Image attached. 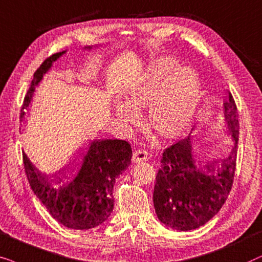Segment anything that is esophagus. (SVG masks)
<instances>
[{
	"label": "esophagus",
	"instance_id": "1",
	"mask_svg": "<svg viewBox=\"0 0 262 262\" xmlns=\"http://www.w3.org/2000/svg\"><path fill=\"white\" fill-rule=\"evenodd\" d=\"M133 162L134 163H140V162H145V160L148 159V153L145 151V149H135L134 155H133Z\"/></svg>",
	"mask_w": 262,
	"mask_h": 262
}]
</instances>
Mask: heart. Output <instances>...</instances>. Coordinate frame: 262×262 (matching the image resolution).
Wrapping results in <instances>:
<instances>
[{
	"mask_svg": "<svg viewBox=\"0 0 262 262\" xmlns=\"http://www.w3.org/2000/svg\"><path fill=\"white\" fill-rule=\"evenodd\" d=\"M200 80L173 57H163L149 67L147 74L128 92L127 100L115 103V114L128 127L138 120L136 109H149V122L164 137L182 133L190 123L199 98Z\"/></svg>",
	"mask_w": 262,
	"mask_h": 262,
	"instance_id": "heart-1",
	"label": "heart"
}]
</instances>
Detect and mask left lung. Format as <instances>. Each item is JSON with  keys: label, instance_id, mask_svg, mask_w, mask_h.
Here are the masks:
<instances>
[{"label": "left lung", "instance_id": "1", "mask_svg": "<svg viewBox=\"0 0 262 262\" xmlns=\"http://www.w3.org/2000/svg\"><path fill=\"white\" fill-rule=\"evenodd\" d=\"M223 120L232 139L226 157L201 165L195 159L191 135L163 153L153 204L157 217L169 228L189 231L205 225L218 213L231 190L238 142V115L231 93L223 104Z\"/></svg>", "mask_w": 262, "mask_h": 262}]
</instances>
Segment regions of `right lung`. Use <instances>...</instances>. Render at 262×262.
I'll return each instance as SVG.
<instances>
[{
  "instance_id": "1",
  "label": "right lung",
  "mask_w": 262,
  "mask_h": 262,
  "mask_svg": "<svg viewBox=\"0 0 262 262\" xmlns=\"http://www.w3.org/2000/svg\"><path fill=\"white\" fill-rule=\"evenodd\" d=\"M102 47H85L83 50ZM67 50L47 58L34 73L24 100L20 118L32 100L36 87ZM132 147L129 142L117 139L93 140L73 166L55 175H47L23 153L24 166L31 188L41 204L60 224L68 229L89 230L103 224L114 210L115 181L130 165Z\"/></svg>"
}]
</instances>
